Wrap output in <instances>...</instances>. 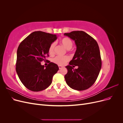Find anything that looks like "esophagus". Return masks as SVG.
<instances>
[{
	"label": "esophagus",
	"instance_id": "obj_1",
	"mask_svg": "<svg viewBox=\"0 0 123 123\" xmlns=\"http://www.w3.org/2000/svg\"><path fill=\"white\" fill-rule=\"evenodd\" d=\"M58 68H59V69H62V68H63V67L62 66H58Z\"/></svg>",
	"mask_w": 123,
	"mask_h": 123
}]
</instances>
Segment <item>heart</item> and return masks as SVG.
<instances>
[{
    "mask_svg": "<svg viewBox=\"0 0 123 123\" xmlns=\"http://www.w3.org/2000/svg\"><path fill=\"white\" fill-rule=\"evenodd\" d=\"M60 43L67 50L71 49L73 46L72 41L68 37L62 38L60 41ZM55 46V44L54 43L50 45L49 49V52L50 54H53ZM69 59L68 56H57L53 59V62L58 65L63 66L66 64V63L69 61Z\"/></svg>",
    "mask_w": 123,
    "mask_h": 123,
    "instance_id": "1",
    "label": "heart"
}]
</instances>
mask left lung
<instances>
[{
    "mask_svg": "<svg viewBox=\"0 0 123 123\" xmlns=\"http://www.w3.org/2000/svg\"><path fill=\"white\" fill-rule=\"evenodd\" d=\"M73 40L76 50L69 65L66 66L68 72L65 75L66 82L74 90L82 91L91 87L98 76L102 67L99 47L96 41L82 31L65 33ZM77 69H74L75 66Z\"/></svg>",
    "mask_w": 123,
    "mask_h": 123,
    "instance_id": "left-lung-1",
    "label": "left lung"
}]
</instances>
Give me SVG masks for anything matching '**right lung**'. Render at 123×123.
Returning <instances> with one entry per match:
<instances>
[{"instance_id":"obj_1","label":"right lung","mask_w":123,"mask_h":123,"mask_svg":"<svg viewBox=\"0 0 123 123\" xmlns=\"http://www.w3.org/2000/svg\"><path fill=\"white\" fill-rule=\"evenodd\" d=\"M57 36L42 31H35L28 36L18 46L16 71L21 83L29 90L38 92L44 90L52 83L58 66L50 62L47 66L40 62L48 56L51 44Z\"/></svg>"}]
</instances>
